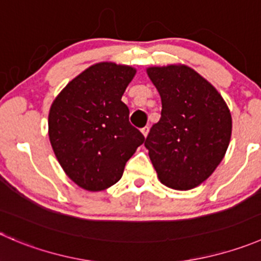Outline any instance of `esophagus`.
Returning <instances> with one entry per match:
<instances>
[{
	"label": "esophagus",
	"mask_w": 261,
	"mask_h": 261,
	"mask_svg": "<svg viewBox=\"0 0 261 261\" xmlns=\"http://www.w3.org/2000/svg\"><path fill=\"white\" fill-rule=\"evenodd\" d=\"M148 133H149V127H148V126H145V127L141 128V134H143V135H144V138H146V136H148Z\"/></svg>",
	"instance_id": "1"
}]
</instances>
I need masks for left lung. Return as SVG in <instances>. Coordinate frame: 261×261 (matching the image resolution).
Returning a JSON list of instances; mask_svg holds the SVG:
<instances>
[{
  "label": "left lung",
  "instance_id": "obj_1",
  "mask_svg": "<svg viewBox=\"0 0 261 261\" xmlns=\"http://www.w3.org/2000/svg\"><path fill=\"white\" fill-rule=\"evenodd\" d=\"M162 100V117L145 146L159 181L174 190L203 184L226 155L232 116L218 90L181 63L146 69Z\"/></svg>",
  "mask_w": 261,
  "mask_h": 261
}]
</instances>
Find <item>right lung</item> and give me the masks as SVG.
<instances>
[{
  "instance_id": "1",
  "label": "right lung",
  "mask_w": 261,
  "mask_h": 261,
  "mask_svg": "<svg viewBox=\"0 0 261 261\" xmlns=\"http://www.w3.org/2000/svg\"><path fill=\"white\" fill-rule=\"evenodd\" d=\"M136 69L98 62L77 75L55 98L48 136L65 173L88 191H102L122 177L144 136L128 122L121 100Z\"/></svg>"
}]
</instances>
